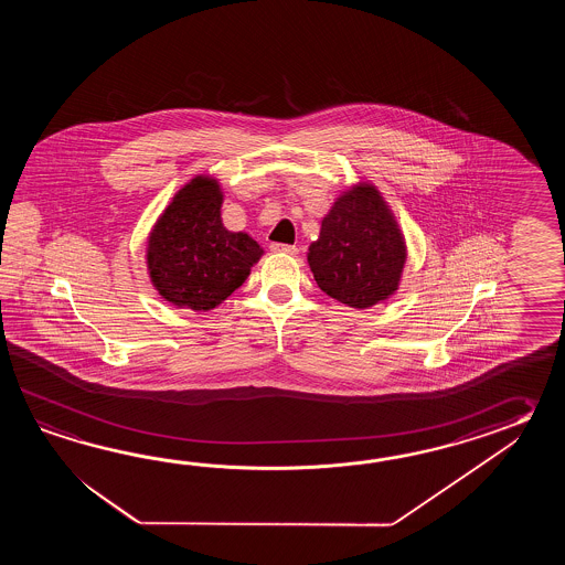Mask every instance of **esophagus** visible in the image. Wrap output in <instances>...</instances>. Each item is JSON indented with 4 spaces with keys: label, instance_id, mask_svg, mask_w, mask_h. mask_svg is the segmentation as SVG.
<instances>
[{
    "label": "esophagus",
    "instance_id": "obj_1",
    "mask_svg": "<svg viewBox=\"0 0 565 565\" xmlns=\"http://www.w3.org/2000/svg\"><path fill=\"white\" fill-rule=\"evenodd\" d=\"M270 250H273V253L290 254V256H295V254L299 253V248H297V246H290V244H273Z\"/></svg>",
    "mask_w": 565,
    "mask_h": 565
}]
</instances>
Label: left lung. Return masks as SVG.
Instances as JSON below:
<instances>
[{
	"mask_svg": "<svg viewBox=\"0 0 565 565\" xmlns=\"http://www.w3.org/2000/svg\"><path fill=\"white\" fill-rule=\"evenodd\" d=\"M406 258L404 232L370 181H358L337 195L307 253L324 295L358 311L394 297Z\"/></svg>",
	"mask_w": 565,
	"mask_h": 565,
	"instance_id": "1",
	"label": "left lung"
}]
</instances>
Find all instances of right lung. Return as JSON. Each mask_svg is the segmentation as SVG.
<instances>
[{"label": "right lung", "mask_w": 565, "mask_h": 565, "mask_svg": "<svg viewBox=\"0 0 565 565\" xmlns=\"http://www.w3.org/2000/svg\"><path fill=\"white\" fill-rule=\"evenodd\" d=\"M222 204L220 181L195 175L171 198L147 236L149 280L178 309H216L265 254L250 234L224 226Z\"/></svg>", "instance_id": "obj_1"}]
</instances>
